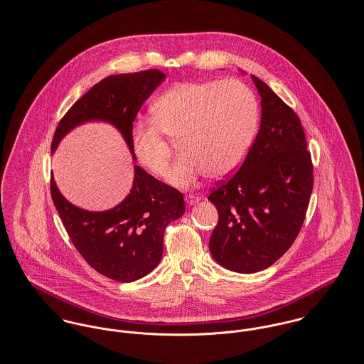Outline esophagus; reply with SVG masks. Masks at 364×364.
Segmentation results:
<instances>
[{
	"instance_id": "esophagus-1",
	"label": "esophagus",
	"mask_w": 364,
	"mask_h": 364,
	"mask_svg": "<svg viewBox=\"0 0 364 364\" xmlns=\"http://www.w3.org/2000/svg\"><path fill=\"white\" fill-rule=\"evenodd\" d=\"M198 201H200V197H198V196H194V194H187V196H186V203L190 204V205H193V204H196V203H198Z\"/></svg>"
}]
</instances>
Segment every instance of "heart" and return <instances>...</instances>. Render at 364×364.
<instances>
[{
  "label": "heart",
  "instance_id": "b5f03b06",
  "mask_svg": "<svg viewBox=\"0 0 364 364\" xmlns=\"http://www.w3.org/2000/svg\"><path fill=\"white\" fill-rule=\"evenodd\" d=\"M153 121H139L132 129L138 160L159 177L168 174L172 141H180L176 186H190L204 174L222 178L233 173L252 145L257 125V101L237 80L180 82L151 104Z\"/></svg>",
  "mask_w": 364,
  "mask_h": 364
}]
</instances>
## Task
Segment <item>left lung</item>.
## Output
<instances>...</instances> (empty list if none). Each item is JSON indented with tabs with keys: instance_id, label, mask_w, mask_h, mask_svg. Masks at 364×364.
Returning a JSON list of instances; mask_svg holds the SVG:
<instances>
[{
	"instance_id": "left-lung-1",
	"label": "left lung",
	"mask_w": 364,
	"mask_h": 364,
	"mask_svg": "<svg viewBox=\"0 0 364 364\" xmlns=\"http://www.w3.org/2000/svg\"><path fill=\"white\" fill-rule=\"evenodd\" d=\"M252 78L262 97L260 129L239 170L219 180L208 197L218 211L211 255L246 274L270 267L290 249L314 187L301 119L266 82Z\"/></svg>"
}]
</instances>
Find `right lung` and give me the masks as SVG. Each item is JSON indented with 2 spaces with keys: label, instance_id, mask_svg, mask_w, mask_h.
Here are the masks:
<instances>
[{
  "label": "right lung",
  "instance_id": "obj_1",
  "mask_svg": "<svg viewBox=\"0 0 364 364\" xmlns=\"http://www.w3.org/2000/svg\"><path fill=\"white\" fill-rule=\"evenodd\" d=\"M157 69L105 77L91 87L60 119L52 150L78 124H114L131 151L134 121L149 95L164 80ZM53 204L74 247L100 274L121 283L145 277L160 262L166 226L186 211L183 194L135 166L131 194L115 208L88 213L72 205L50 177Z\"/></svg>",
  "mask_w": 364,
  "mask_h": 364
}]
</instances>
